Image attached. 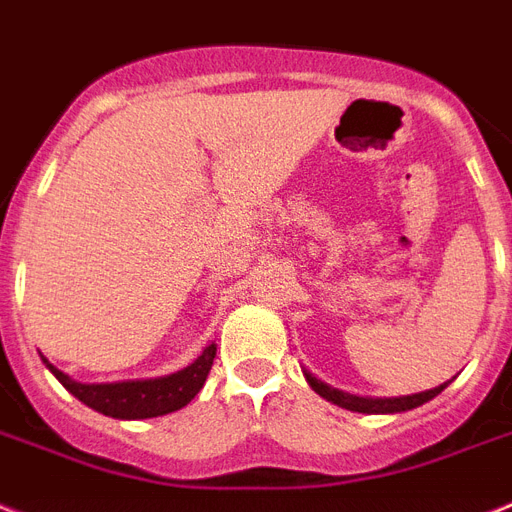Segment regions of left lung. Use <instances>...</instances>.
<instances>
[{"label": "left lung", "instance_id": "left-lung-1", "mask_svg": "<svg viewBox=\"0 0 512 512\" xmlns=\"http://www.w3.org/2000/svg\"><path fill=\"white\" fill-rule=\"evenodd\" d=\"M308 384L314 387L319 395H322L324 400H329V403L340 405V408H348V411H358V413H400V411H411V408H416V405H424L429 403V400L434 398V395H439V392L445 390L447 384H439V387H434V390H426V392H418V395H408V398H379V400H371V398H356V395H345V392L340 390H332V387H327L324 382H319L316 377H311V374H306Z\"/></svg>", "mask_w": 512, "mask_h": 512}]
</instances>
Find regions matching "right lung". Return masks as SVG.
Returning a JSON list of instances; mask_svg holds the SVG:
<instances>
[{"label": "right lung", "mask_w": 512, "mask_h": 512, "mask_svg": "<svg viewBox=\"0 0 512 512\" xmlns=\"http://www.w3.org/2000/svg\"><path fill=\"white\" fill-rule=\"evenodd\" d=\"M217 356V348H209L190 363L188 369L170 374V377L146 379V382H117V384H80L62 374L57 366L46 361L54 377L65 384L67 392H73L80 403H86L88 408L104 413L112 418H154L164 416V413L180 411L183 405L196 398L198 390L204 387L206 377H209L211 363Z\"/></svg>", "instance_id": "add662e5"}]
</instances>
